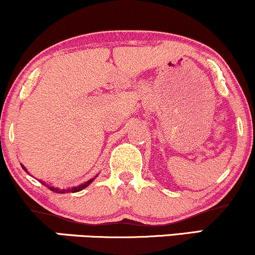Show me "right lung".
<instances>
[{
	"instance_id": "add662e5",
	"label": "right lung",
	"mask_w": 255,
	"mask_h": 255,
	"mask_svg": "<svg viewBox=\"0 0 255 255\" xmlns=\"http://www.w3.org/2000/svg\"><path fill=\"white\" fill-rule=\"evenodd\" d=\"M23 167V166H22ZM24 168V167H23ZM24 170H26V168H24ZM94 179H90L89 180V182H87V183H84V184H82V185H79V186H77V188H72V189H66V190H60V189H57V188H53V186H48V189L51 190V191H53V192H57V194H65V192H77V191H81V190H83V189H85L87 188V186L89 185V184H90L91 182H93ZM44 184V185H46L45 183H42ZM47 186V185H46Z\"/></svg>"
}]
</instances>
